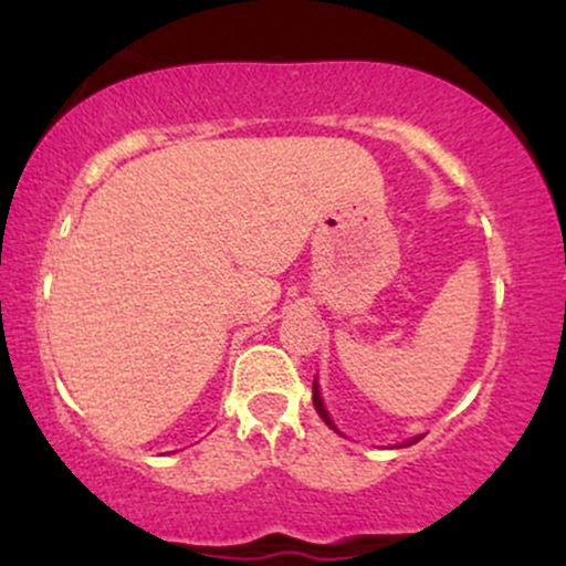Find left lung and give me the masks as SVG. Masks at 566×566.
Wrapping results in <instances>:
<instances>
[{
  "instance_id": "8db88e82",
  "label": "left lung",
  "mask_w": 566,
  "mask_h": 566,
  "mask_svg": "<svg viewBox=\"0 0 566 566\" xmlns=\"http://www.w3.org/2000/svg\"><path fill=\"white\" fill-rule=\"evenodd\" d=\"M314 407H316V412H319V418L324 420V423H327L329 428H335L333 420H329L327 409H324V405H322V396H319V388H316V382H314ZM415 441H420V437L412 439V441H407V444H415Z\"/></svg>"
}]
</instances>
